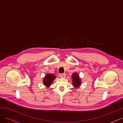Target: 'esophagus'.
Masks as SVG:
<instances>
[{
  "label": "esophagus",
  "mask_w": 123,
  "mask_h": 123,
  "mask_svg": "<svg viewBox=\"0 0 123 123\" xmlns=\"http://www.w3.org/2000/svg\"><path fill=\"white\" fill-rule=\"evenodd\" d=\"M60 77L62 78H65L66 77V74H60Z\"/></svg>",
  "instance_id": "obj_1"
}]
</instances>
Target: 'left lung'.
<instances>
[{"mask_svg":"<svg viewBox=\"0 0 123 123\" xmlns=\"http://www.w3.org/2000/svg\"><path fill=\"white\" fill-rule=\"evenodd\" d=\"M72 85L75 88H79L81 85V79L78 73L74 72L72 75Z\"/></svg>","mask_w":123,"mask_h":123,"instance_id":"obj_1","label":"left lung"}]
</instances>
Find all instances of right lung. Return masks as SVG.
<instances>
[{
  "label": "right lung",
  "mask_w": 123,
  "mask_h": 123,
  "mask_svg": "<svg viewBox=\"0 0 123 123\" xmlns=\"http://www.w3.org/2000/svg\"><path fill=\"white\" fill-rule=\"evenodd\" d=\"M56 78V76L53 74H47L43 79V85L47 88H49Z\"/></svg>",
  "instance_id": "add662e5"
}]
</instances>
